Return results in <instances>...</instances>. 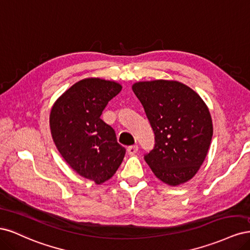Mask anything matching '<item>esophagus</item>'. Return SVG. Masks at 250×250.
Returning a JSON list of instances; mask_svg holds the SVG:
<instances>
[{
  "instance_id": "34e87169",
  "label": "esophagus",
  "mask_w": 250,
  "mask_h": 250,
  "mask_svg": "<svg viewBox=\"0 0 250 250\" xmlns=\"http://www.w3.org/2000/svg\"><path fill=\"white\" fill-rule=\"evenodd\" d=\"M138 150H139L138 145H132V146H129L127 148V152H128V154L133 155L138 152Z\"/></svg>"
}]
</instances>
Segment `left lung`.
Segmentation results:
<instances>
[{"label": "left lung", "mask_w": 250, "mask_h": 250, "mask_svg": "<svg viewBox=\"0 0 250 250\" xmlns=\"http://www.w3.org/2000/svg\"><path fill=\"white\" fill-rule=\"evenodd\" d=\"M132 90L155 135L154 148L144 156L146 163L165 184L175 187L187 183L206 160L213 137L207 104L178 81L137 82Z\"/></svg>", "instance_id": "left-lung-1"}]
</instances>
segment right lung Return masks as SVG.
<instances>
[{"label":"right lung","mask_w":250,"mask_h":250,"mask_svg":"<svg viewBox=\"0 0 250 250\" xmlns=\"http://www.w3.org/2000/svg\"><path fill=\"white\" fill-rule=\"evenodd\" d=\"M121 89L115 81L83 79L65 90L51 109V134L59 153L75 172L97 185L113 176L126 152L112 127L100 118Z\"/></svg>","instance_id":"1"}]
</instances>
